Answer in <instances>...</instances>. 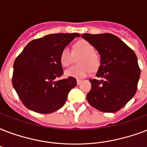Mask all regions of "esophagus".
<instances>
[{"label":"esophagus","instance_id":"obj_1","mask_svg":"<svg viewBox=\"0 0 147 147\" xmlns=\"http://www.w3.org/2000/svg\"><path fill=\"white\" fill-rule=\"evenodd\" d=\"M76 82H77V84H78V85H79V84L82 82V80L81 79H76Z\"/></svg>","mask_w":147,"mask_h":147}]
</instances>
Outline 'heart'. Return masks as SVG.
<instances>
[{
	"instance_id": "heart-1",
	"label": "heart",
	"mask_w": 147,
	"mask_h": 147,
	"mask_svg": "<svg viewBox=\"0 0 147 147\" xmlns=\"http://www.w3.org/2000/svg\"><path fill=\"white\" fill-rule=\"evenodd\" d=\"M73 54H82L78 59V65L72 66L65 71V76L74 78H84L92 70H96L100 65V59L95 53V48L91 43L86 40L77 41L74 45L73 53L68 48L62 50L60 56V61L64 67H68L72 63Z\"/></svg>"
}]
</instances>
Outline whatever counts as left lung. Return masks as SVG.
Here are the masks:
<instances>
[{"label": "left lung", "instance_id": "8db88e82", "mask_svg": "<svg viewBox=\"0 0 147 147\" xmlns=\"http://www.w3.org/2000/svg\"><path fill=\"white\" fill-rule=\"evenodd\" d=\"M100 55L96 76L90 79L92 88L86 98L92 106L104 113H115L136 94L140 69L137 57L118 37L109 33L82 34Z\"/></svg>", "mask_w": 147, "mask_h": 147}]
</instances>
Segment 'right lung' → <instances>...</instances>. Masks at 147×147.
Returning <instances> with one entry per match:
<instances>
[{
  "mask_svg": "<svg viewBox=\"0 0 147 147\" xmlns=\"http://www.w3.org/2000/svg\"><path fill=\"white\" fill-rule=\"evenodd\" d=\"M79 34H52L30 41L15 59L12 85L27 108L49 114L65 105L68 94L77 85L63 74L60 61L62 50Z\"/></svg>",
  "mask_w": 147,
  "mask_h": 147,
  "instance_id": "right-lung-1",
  "label": "right lung"
}]
</instances>
